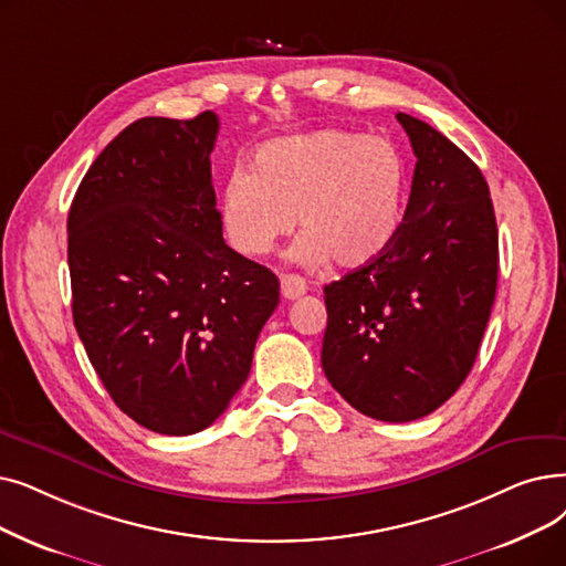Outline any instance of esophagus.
<instances>
[{"instance_id":"34e87169","label":"esophagus","mask_w":566,"mask_h":566,"mask_svg":"<svg viewBox=\"0 0 566 566\" xmlns=\"http://www.w3.org/2000/svg\"><path fill=\"white\" fill-rule=\"evenodd\" d=\"M280 284H282V296L286 301H296L307 293V282L298 275H282Z\"/></svg>"}]
</instances>
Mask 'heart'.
<instances>
[{
  "label": "heart",
  "instance_id": "1",
  "mask_svg": "<svg viewBox=\"0 0 566 566\" xmlns=\"http://www.w3.org/2000/svg\"><path fill=\"white\" fill-rule=\"evenodd\" d=\"M407 199V164L386 138L318 129L261 145L248 170H235L219 199L233 248L263 256L293 229L303 263L360 268L396 242Z\"/></svg>",
  "mask_w": 566,
  "mask_h": 566
}]
</instances>
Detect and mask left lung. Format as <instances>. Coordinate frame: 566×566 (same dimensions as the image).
I'll return each instance as SVG.
<instances>
[{
    "instance_id": "1",
    "label": "left lung",
    "mask_w": 566,
    "mask_h": 566,
    "mask_svg": "<svg viewBox=\"0 0 566 566\" xmlns=\"http://www.w3.org/2000/svg\"><path fill=\"white\" fill-rule=\"evenodd\" d=\"M416 168L396 242L324 286L322 365L339 396L377 421L444 405L470 375L495 303L500 250L490 189L447 136L407 113Z\"/></svg>"
}]
</instances>
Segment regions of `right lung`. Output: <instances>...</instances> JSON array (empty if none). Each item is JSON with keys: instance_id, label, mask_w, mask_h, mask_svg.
Segmentation results:
<instances>
[{"instance_id": "add662e5", "label": "right lung", "mask_w": 566, "mask_h": 566, "mask_svg": "<svg viewBox=\"0 0 566 566\" xmlns=\"http://www.w3.org/2000/svg\"><path fill=\"white\" fill-rule=\"evenodd\" d=\"M219 119L143 117L85 174L69 210L73 324L113 402L159 434L224 413L280 280L222 235L210 153Z\"/></svg>"}]
</instances>
